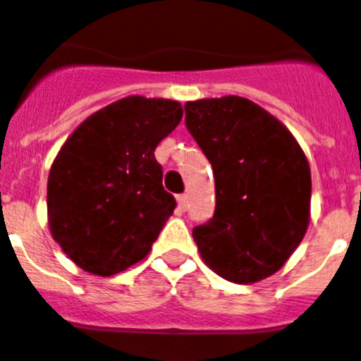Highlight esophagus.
Instances as JSON below:
<instances>
[{"label":"esophagus","mask_w":361,"mask_h":361,"mask_svg":"<svg viewBox=\"0 0 361 361\" xmlns=\"http://www.w3.org/2000/svg\"><path fill=\"white\" fill-rule=\"evenodd\" d=\"M178 206H180L181 212H185L187 206H189V197L187 195H178Z\"/></svg>","instance_id":"esophagus-1"}]
</instances>
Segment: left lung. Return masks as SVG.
I'll use <instances>...</instances> for the list:
<instances>
[{
	"mask_svg": "<svg viewBox=\"0 0 361 361\" xmlns=\"http://www.w3.org/2000/svg\"><path fill=\"white\" fill-rule=\"evenodd\" d=\"M215 176V214L192 228L204 262L232 283L274 275L305 236L311 170L290 130L249 99L185 104Z\"/></svg>",
	"mask_w": 361,
	"mask_h": 361,
	"instance_id": "1",
	"label": "left lung"
}]
</instances>
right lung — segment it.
I'll list each match as a JSON object with an SVG mask.
<instances>
[{
	"label": "right lung",
	"mask_w": 361,
	"mask_h": 361,
	"mask_svg": "<svg viewBox=\"0 0 361 361\" xmlns=\"http://www.w3.org/2000/svg\"><path fill=\"white\" fill-rule=\"evenodd\" d=\"M181 116L176 101L135 95L67 138L48 176V225L76 266L104 277L149 252L176 208L153 152Z\"/></svg>",
	"instance_id": "1"
}]
</instances>
